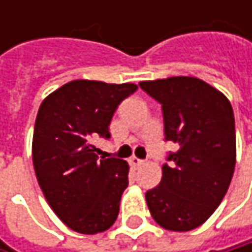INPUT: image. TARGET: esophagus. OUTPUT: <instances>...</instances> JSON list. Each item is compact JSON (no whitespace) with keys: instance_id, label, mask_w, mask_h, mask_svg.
Masks as SVG:
<instances>
[{"instance_id":"34e87169","label":"esophagus","mask_w":252,"mask_h":252,"mask_svg":"<svg viewBox=\"0 0 252 252\" xmlns=\"http://www.w3.org/2000/svg\"><path fill=\"white\" fill-rule=\"evenodd\" d=\"M128 162H129V165H131V166H134V168H137V166H140V165H143V163H144V160H143V159H138V158H135V156H131V158L128 159Z\"/></svg>"}]
</instances>
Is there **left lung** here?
<instances>
[{
  "instance_id": "8db88e82",
  "label": "left lung",
  "mask_w": 252,
  "mask_h": 252,
  "mask_svg": "<svg viewBox=\"0 0 252 252\" xmlns=\"http://www.w3.org/2000/svg\"><path fill=\"white\" fill-rule=\"evenodd\" d=\"M138 86L162 105L165 140L179 144L162 166V181L146 192L152 218L175 232L203 225L226 194L236 162L232 105L195 77H169Z\"/></svg>"
}]
</instances>
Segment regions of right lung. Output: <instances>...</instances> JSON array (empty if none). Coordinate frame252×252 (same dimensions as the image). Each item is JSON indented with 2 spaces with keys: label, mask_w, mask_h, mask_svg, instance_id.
<instances>
[{
  "label": "right lung",
  "mask_w": 252,
  "mask_h": 252,
  "mask_svg": "<svg viewBox=\"0 0 252 252\" xmlns=\"http://www.w3.org/2000/svg\"><path fill=\"white\" fill-rule=\"evenodd\" d=\"M138 87L74 80L51 93L34 123L32 158L54 213L73 230L93 235L114 225L128 187V163L97 156V137L109 138L118 105Z\"/></svg>",
  "instance_id": "1"
}]
</instances>
